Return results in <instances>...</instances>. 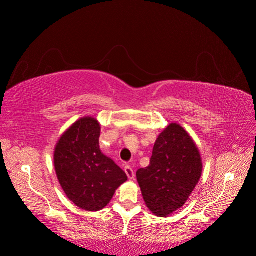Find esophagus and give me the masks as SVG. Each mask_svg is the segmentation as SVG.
<instances>
[{
  "instance_id": "34e87169",
  "label": "esophagus",
  "mask_w": 256,
  "mask_h": 256,
  "mask_svg": "<svg viewBox=\"0 0 256 256\" xmlns=\"http://www.w3.org/2000/svg\"><path fill=\"white\" fill-rule=\"evenodd\" d=\"M125 172H126V174H127L129 180H134V176H136V175H134V172L132 168H131L130 166H125Z\"/></svg>"
}]
</instances>
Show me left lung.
<instances>
[{"mask_svg": "<svg viewBox=\"0 0 256 256\" xmlns=\"http://www.w3.org/2000/svg\"><path fill=\"white\" fill-rule=\"evenodd\" d=\"M202 168L191 136L180 125L171 124L154 143L150 166L136 172L146 206L159 216L177 210L194 190Z\"/></svg>", "mask_w": 256, "mask_h": 256, "instance_id": "obj_1", "label": "left lung"}]
</instances>
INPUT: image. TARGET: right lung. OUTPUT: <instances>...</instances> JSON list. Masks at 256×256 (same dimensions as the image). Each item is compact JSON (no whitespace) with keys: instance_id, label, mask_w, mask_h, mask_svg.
<instances>
[{"instance_id":"add662e5","label":"right lung","mask_w":256,"mask_h":256,"mask_svg":"<svg viewBox=\"0 0 256 256\" xmlns=\"http://www.w3.org/2000/svg\"><path fill=\"white\" fill-rule=\"evenodd\" d=\"M100 126L81 118L62 136L54 152V166L67 198L76 206L97 212L112 200L127 175L99 148Z\"/></svg>"}]
</instances>
